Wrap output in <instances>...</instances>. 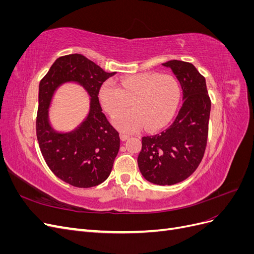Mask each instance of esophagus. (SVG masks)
I'll list each match as a JSON object with an SVG mask.
<instances>
[{"instance_id":"34e87169","label":"esophagus","mask_w":254,"mask_h":254,"mask_svg":"<svg viewBox=\"0 0 254 254\" xmlns=\"http://www.w3.org/2000/svg\"><path fill=\"white\" fill-rule=\"evenodd\" d=\"M120 139H121L122 142H124V141L129 139V135L128 134H124V133H120Z\"/></svg>"}]
</instances>
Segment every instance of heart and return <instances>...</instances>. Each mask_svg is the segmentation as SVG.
<instances>
[{
	"label": "heart",
	"instance_id": "b5f03b06",
	"mask_svg": "<svg viewBox=\"0 0 254 254\" xmlns=\"http://www.w3.org/2000/svg\"><path fill=\"white\" fill-rule=\"evenodd\" d=\"M98 98L104 110L115 115L113 126L122 132H134L145 125L147 130H158L172 121L181 99L180 84L168 74L145 73L130 75L119 80L106 81L99 89Z\"/></svg>",
	"mask_w": 254,
	"mask_h": 254
}]
</instances>
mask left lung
<instances>
[{
	"label": "left lung",
	"instance_id": "1",
	"mask_svg": "<svg viewBox=\"0 0 254 254\" xmlns=\"http://www.w3.org/2000/svg\"><path fill=\"white\" fill-rule=\"evenodd\" d=\"M170 67L179 80L183 104L173 124L159 134L142 137L137 165L144 178L158 186H172L193 174L206 146L211 101L205 79L190 63L171 60Z\"/></svg>",
	"mask_w": 254,
	"mask_h": 254
}]
</instances>
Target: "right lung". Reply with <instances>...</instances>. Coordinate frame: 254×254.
<instances>
[{
    "label": "right lung",
    "mask_w": 254,
    "mask_h": 254,
    "mask_svg": "<svg viewBox=\"0 0 254 254\" xmlns=\"http://www.w3.org/2000/svg\"><path fill=\"white\" fill-rule=\"evenodd\" d=\"M113 73L105 72L80 54L59 57L39 84L36 130L42 156L59 179L76 188H92L108 178L120 149V136L107 121L98 102V92ZM65 83H76L87 92L89 111L81 124L68 132H58L49 120L56 91Z\"/></svg>",
    "instance_id": "obj_1"
}]
</instances>
